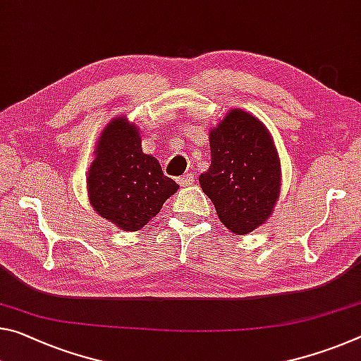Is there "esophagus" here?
<instances>
[{
	"label": "esophagus",
	"mask_w": 361,
	"mask_h": 361,
	"mask_svg": "<svg viewBox=\"0 0 361 361\" xmlns=\"http://www.w3.org/2000/svg\"><path fill=\"white\" fill-rule=\"evenodd\" d=\"M178 183H180V186H190V185H192V183H194V175L192 173L183 175V176H180V178H178Z\"/></svg>",
	"instance_id": "1"
}]
</instances>
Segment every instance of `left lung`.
<instances>
[{
	"mask_svg": "<svg viewBox=\"0 0 361 361\" xmlns=\"http://www.w3.org/2000/svg\"><path fill=\"white\" fill-rule=\"evenodd\" d=\"M212 162L199 176L220 221L247 234L270 219L281 191V162L273 136L259 118L230 109L209 133Z\"/></svg>",
	"mask_w": 361,
	"mask_h": 361,
	"instance_id": "1",
	"label": "left lung"
}]
</instances>
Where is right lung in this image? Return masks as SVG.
Segmentation results:
<instances>
[{"mask_svg":"<svg viewBox=\"0 0 361 361\" xmlns=\"http://www.w3.org/2000/svg\"><path fill=\"white\" fill-rule=\"evenodd\" d=\"M93 154L87 173L90 204L118 230H141L180 188L156 157L142 152L138 125L125 116L106 125Z\"/></svg>","mask_w":361,"mask_h":361,"instance_id":"obj_1","label":"right lung"}]
</instances>
